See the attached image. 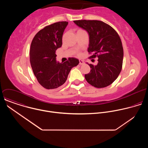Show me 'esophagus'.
Returning a JSON list of instances; mask_svg holds the SVG:
<instances>
[{
	"label": "esophagus",
	"mask_w": 148,
	"mask_h": 148,
	"mask_svg": "<svg viewBox=\"0 0 148 148\" xmlns=\"http://www.w3.org/2000/svg\"><path fill=\"white\" fill-rule=\"evenodd\" d=\"M84 64V61L82 60H79V64L80 65H82Z\"/></svg>",
	"instance_id": "34e87169"
}]
</instances>
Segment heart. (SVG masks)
Here are the masks:
<instances>
[{
  "label": "heart",
  "instance_id": "b5f03b06",
  "mask_svg": "<svg viewBox=\"0 0 148 148\" xmlns=\"http://www.w3.org/2000/svg\"><path fill=\"white\" fill-rule=\"evenodd\" d=\"M82 31H83V30H78L77 31V32H82Z\"/></svg>",
  "mask_w": 148,
  "mask_h": 148
}]
</instances>
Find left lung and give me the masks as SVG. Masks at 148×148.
Masks as SVG:
<instances>
[{
  "label": "left lung",
  "mask_w": 148,
  "mask_h": 148,
  "mask_svg": "<svg viewBox=\"0 0 148 148\" xmlns=\"http://www.w3.org/2000/svg\"><path fill=\"white\" fill-rule=\"evenodd\" d=\"M74 23L89 34L88 51L91 58L97 57L98 64H88L90 72L85 75L87 81L96 88H104L111 84L120 74L123 57L121 38L110 25L99 20H75Z\"/></svg>",
  "instance_id": "obj_1"
}]
</instances>
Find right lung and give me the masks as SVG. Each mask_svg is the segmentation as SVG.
Here are the masks:
<instances>
[{
  "mask_svg": "<svg viewBox=\"0 0 148 148\" xmlns=\"http://www.w3.org/2000/svg\"><path fill=\"white\" fill-rule=\"evenodd\" d=\"M67 22H59L45 27L34 37L30 46V61L40 85L50 90L60 87L67 79L71 69L79 60L69 58L64 62L56 60V51L62 46V37Z\"/></svg>",
  "mask_w": 148,
  "mask_h": 148,
  "instance_id": "obj_1",
  "label": "right lung"
}]
</instances>
